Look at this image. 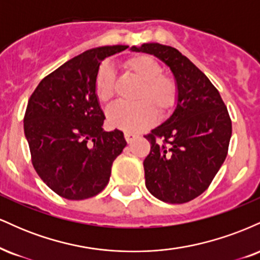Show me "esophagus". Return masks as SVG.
I'll return each mask as SVG.
<instances>
[{"label": "esophagus", "instance_id": "34e87169", "mask_svg": "<svg viewBox=\"0 0 260 260\" xmlns=\"http://www.w3.org/2000/svg\"><path fill=\"white\" fill-rule=\"evenodd\" d=\"M136 134H134V133H131V132H124V138H126V140H127V142L128 143H131V142H132V140L134 139V138H136Z\"/></svg>", "mask_w": 260, "mask_h": 260}]
</instances>
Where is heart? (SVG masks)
Masks as SVG:
<instances>
[{
	"mask_svg": "<svg viewBox=\"0 0 260 260\" xmlns=\"http://www.w3.org/2000/svg\"><path fill=\"white\" fill-rule=\"evenodd\" d=\"M124 70L142 83L136 96V105H117L107 112L110 124L127 132H138L153 124L155 111L166 116L178 100L175 79L165 76L156 59L148 55H137L123 63ZM98 100L109 104L115 95V76L110 66H101L94 83Z\"/></svg>",
	"mask_w": 260,
	"mask_h": 260,
	"instance_id": "1",
	"label": "heart"
}]
</instances>
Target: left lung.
I'll return each instance as SVG.
<instances>
[{
  "label": "left lung",
  "instance_id": "left-lung-1",
  "mask_svg": "<svg viewBox=\"0 0 260 260\" xmlns=\"http://www.w3.org/2000/svg\"><path fill=\"white\" fill-rule=\"evenodd\" d=\"M170 67L178 88L171 116L145 136V186L155 198L182 204L201 196L215 177L229 150L232 124L228 107L208 77L177 49L157 43L132 47Z\"/></svg>",
  "mask_w": 260,
  "mask_h": 260
}]
</instances>
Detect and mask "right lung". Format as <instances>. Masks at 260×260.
Wrapping results in <instances>:
<instances>
[{
	"label": "right lung",
	"mask_w": 260,
	"mask_h": 260,
	"mask_svg": "<svg viewBox=\"0 0 260 260\" xmlns=\"http://www.w3.org/2000/svg\"><path fill=\"white\" fill-rule=\"evenodd\" d=\"M128 47L101 46L80 53L45 77L28 101L24 134L32 166L66 199L99 194L127 145L123 132L103 129L105 115L94 83L101 61Z\"/></svg>",
	"instance_id": "add662e5"
}]
</instances>
